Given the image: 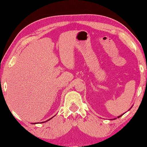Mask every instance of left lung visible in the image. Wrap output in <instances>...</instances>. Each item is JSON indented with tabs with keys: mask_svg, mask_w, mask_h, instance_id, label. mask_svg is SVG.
Returning a JSON list of instances; mask_svg holds the SVG:
<instances>
[{
	"mask_svg": "<svg viewBox=\"0 0 147 147\" xmlns=\"http://www.w3.org/2000/svg\"><path fill=\"white\" fill-rule=\"evenodd\" d=\"M131 108H132V107H131ZM130 109H129V110H130ZM123 114H122V115H120V116H118V117H117V118H120V116H122V115H123ZM115 119H116V118H114V119H113V120H115Z\"/></svg>",
	"mask_w": 147,
	"mask_h": 147,
	"instance_id": "obj_1",
	"label": "left lung"
}]
</instances>
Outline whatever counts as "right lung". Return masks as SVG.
<instances>
[{"label":"right lung","mask_w":147,"mask_h":147,"mask_svg":"<svg viewBox=\"0 0 147 147\" xmlns=\"http://www.w3.org/2000/svg\"><path fill=\"white\" fill-rule=\"evenodd\" d=\"M52 118H53V117H52ZM50 118V119H49V120H51V118ZM48 120H47V121H48ZM47 121H45V122H47ZM41 122V123H44V122ZM34 124H36V123H34Z\"/></svg>","instance_id":"right-lung-1"}]
</instances>
